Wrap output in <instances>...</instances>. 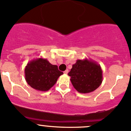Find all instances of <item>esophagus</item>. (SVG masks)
<instances>
[{"label": "esophagus", "instance_id": "obj_1", "mask_svg": "<svg viewBox=\"0 0 131 131\" xmlns=\"http://www.w3.org/2000/svg\"><path fill=\"white\" fill-rule=\"evenodd\" d=\"M68 73V70H66L64 72V74H67Z\"/></svg>", "mask_w": 131, "mask_h": 131}]
</instances>
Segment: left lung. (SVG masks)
Here are the masks:
<instances>
[{"instance_id":"obj_1","label":"left lung","mask_w":131,"mask_h":131,"mask_svg":"<svg viewBox=\"0 0 131 131\" xmlns=\"http://www.w3.org/2000/svg\"><path fill=\"white\" fill-rule=\"evenodd\" d=\"M74 88L81 93L95 91L102 82V70L96 61L88 59H77L68 73Z\"/></svg>"}]
</instances>
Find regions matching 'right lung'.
I'll return each mask as SVG.
<instances>
[{"label": "right lung", "mask_w": 131, "mask_h": 131, "mask_svg": "<svg viewBox=\"0 0 131 131\" xmlns=\"http://www.w3.org/2000/svg\"><path fill=\"white\" fill-rule=\"evenodd\" d=\"M25 79L28 84L40 91H49L63 73L58 66L52 64L47 59L40 58L32 59L25 68Z\"/></svg>", "instance_id": "right-lung-1"}]
</instances>
